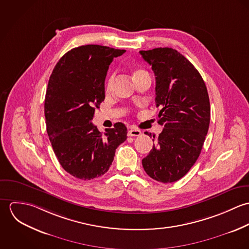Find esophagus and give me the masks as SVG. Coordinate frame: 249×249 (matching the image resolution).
Here are the masks:
<instances>
[{
  "label": "esophagus",
  "mask_w": 249,
  "mask_h": 249,
  "mask_svg": "<svg viewBox=\"0 0 249 249\" xmlns=\"http://www.w3.org/2000/svg\"><path fill=\"white\" fill-rule=\"evenodd\" d=\"M140 135H141V131L136 128L131 127L128 131V136H140Z\"/></svg>",
  "instance_id": "34e87169"
}]
</instances>
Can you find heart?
<instances>
[{
    "label": "heart",
    "instance_id": "heart-1",
    "mask_svg": "<svg viewBox=\"0 0 249 249\" xmlns=\"http://www.w3.org/2000/svg\"><path fill=\"white\" fill-rule=\"evenodd\" d=\"M142 72H145V71H143V70H141V69L136 70V71L133 72V76L136 75V74H138V73H142ZM114 76H115V74H114V72H112V73L109 74V76H108V78H107V84H106V89H107V91L111 88V85H112L113 80H114Z\"/></svg>",
    "mask_w": 249,
    "mask_h": 249
}]
</instances>
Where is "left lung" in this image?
Masks as SVG:
<instances>
[{"mask_svg":"<svg viewBox=\"0 0 249 249\" xmlns=\"http://www.w3.org/2000/svg\"><path fill=\"white\" fill-rule=\"evenodd\" d=\"M140 54L155 74V103L161 107L158 124L164 127L142 167L156 181L176 182L194 166L205 141L210 124L207 88L200 73L177 50L156 48Z\"/></svg>","mask_w":249,"mask_h":249,"instance_id":"8db88e82","label":"left lung"}]
</instances>
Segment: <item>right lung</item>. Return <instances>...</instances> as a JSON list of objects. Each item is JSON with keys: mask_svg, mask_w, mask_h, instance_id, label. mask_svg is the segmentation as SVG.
I'll return each mask as SVG.
<instances>
[{"mask_svg": "<svg viewBox=\"0 0 249 249\" xmlns=\"http://www.w3.org/2000/svg\"><path fill=\"white\" fill-rule=\"evenodd\" d=\"M124 53L101 45L73 48L50 76L44 107L47 132L58 162L74 178L91 180L105 175L116 148L127 138L122 123L103 135L91 122L106 98L109 65Z\"/></svg>", "mask_w": 249, "mask_h": 249, "instance_id": "right-lung-1", "label": "right lung"}]
</instances>
